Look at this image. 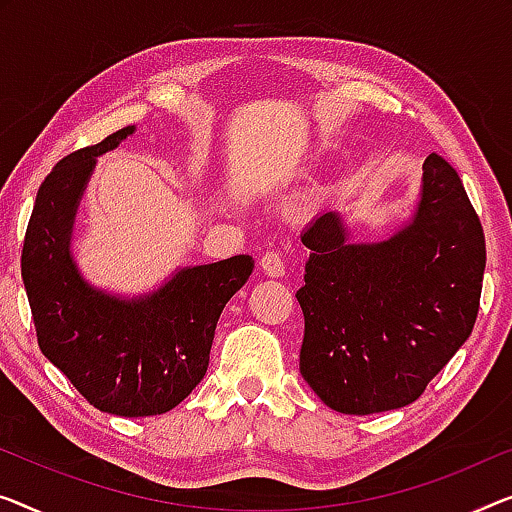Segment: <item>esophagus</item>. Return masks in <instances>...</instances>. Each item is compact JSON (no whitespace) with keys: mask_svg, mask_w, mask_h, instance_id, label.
Here are the masks:
<instances>
[{"mask_svg":"<svg viewBox=\"0 0 512 512\" xmlns=\"http://www.w3.org/2000/svg\"><path fill=\"white\" fill-rule=\"evenodd\" d=\"M259 266H262V271L269 278L285 276V262H282V257L276 253V250H269V253H264L262 259H259Z\"/></svg>","mask_w":512,"mask_h":512,"instance_id":"34e87169","label":"esophagus"}]
</instances>
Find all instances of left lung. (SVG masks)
<instances>
[{
	"instance_id": "left-lung-1",
	"label": "left lung",
	"mask_w": 512,
	"mask_h": 512,
	"mask_svg": "<svg viewBox=\"0 0 512 512\" xmlns=\"http://www.w3.org/2000/svg\"><path fill=\"white\" fill-rule=\"evenodd\" d=\"M301 375L326 407L368 416L421 398L474 329L485 236L460 177L430 154L411 216L352 241L338 211L301 234Z\"/></svg>"
}]
</instances>
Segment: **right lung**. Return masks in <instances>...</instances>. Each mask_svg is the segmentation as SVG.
Instances as JSON below:
<instances>
[{
  "mask_svg": "<svg viewBox=\"0 0 512 512\" xmlns=\"http://www.w3.org/2000/svg\"><path fill=\"white\" fill-rule=\"evenodd\" d=\"M135 126L59 160L38 188L22 282L38 347L96 409L158 416L186 400L209 368L225 303L246 285L253 257L181 266L163 285L124 296L91 285L73 255V230L96 158L117 149Z\"/></svg>",
  "mask_w": 512,
  "mask_h": 512,
  "instance_id": "obj_1",
  "label": "right lung"
}]
</instances>
